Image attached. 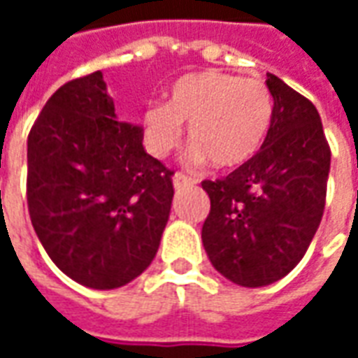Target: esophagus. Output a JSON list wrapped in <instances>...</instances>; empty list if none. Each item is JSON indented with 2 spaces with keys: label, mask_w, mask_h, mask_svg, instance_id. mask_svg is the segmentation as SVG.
<instances>
[{
  "label": "esophagus",
  "mask_w": 358,
  "mask_h": 358,
  "mask_svg": "<svg viewBox=\"0 0 358 358\" xmlns=\"http://www.w3.org/2000/svg\"><path fill=\"white\" fill-rule=\"evenodd\" d=\"M172 182H174V187H184V186H194L195 180L192 176H186L184 172H176L172 176Z\"/></svg>",
  "instance_id": "obj_1"
}]
</instances>
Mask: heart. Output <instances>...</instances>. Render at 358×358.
Segmentation results:
<instances>
[{"label": "heart", "mask_w": 358, "mask_h": 358, "mask_svg": "<svg viewBox=\"0 0 358 358\" xmlns=\"http://www.w3.org/2000/svg\"><path fill=\"white\" fill-rule=\"evenodd\" d=\"M272 117L274 97L263 80L209 71L176 80L169 103L149 105L143 128L151 153L164 157L178 148L182 124H189L197 161L207 157L217 169H236L263 148Z\"/></svg>", "instance_id": "heart-1"}]
</instances>
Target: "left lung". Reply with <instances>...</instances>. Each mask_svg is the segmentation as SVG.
<instances>
[{
	"label": "left lung",
	"instance_id": "8db88e82",
	"mask_svg": "<svg viewBox=\"0 0 358 358\" xmlns=\"http://www.w3.org/2000/svg\"><path fill=\"white\" fill-rule=\"evenodd\" d=\"M274 117L263 148L218 180H203L210 210L201 238L213 266L245 287L284 278L307 253L322 220L330 145L305 95L266 73Z\"/></svg>",
	"mask_w": 358,
	"mask_h": 358
}]
</instances>
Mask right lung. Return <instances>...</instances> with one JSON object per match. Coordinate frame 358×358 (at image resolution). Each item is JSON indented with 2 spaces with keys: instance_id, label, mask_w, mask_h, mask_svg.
I'll use <instances>...</instances> for the list:
<instances>
[{
  "instance_id": "1",
  "label": "right lung",
  "mask_w": 358,
  "mask_h": 358,
  "mask_svg": "<svg viewBox=\"0 0 358 358\" xmlns=\"http://www.w3.org/2000/svg\"><path fill=\"white\" fill-rule=\"evenodd\" d=\"M120 122L101 71L63 84L28 134L27 201L45 253L74 282L115 289L155 259L171 213V169Z\"/></svg>"
}]
</instances>
